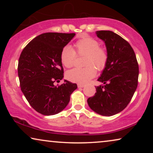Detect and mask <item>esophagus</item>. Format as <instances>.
Instances as JSON below:
<instances>
[{"label":"esophagus","mask_w":153,"mask_h":153,"mask_svg":"<svg viewBox=\"0 0 153 153\" xmlns=\"http://www.w3.org/2000/svg\"><path fill=\"white\" fill-rule=\"evenodd\" d=\"M85 86L84 84H82V83H78V87L79 88H83Z\"/></svg>","instance_id":"obj_1"}]
</instances>
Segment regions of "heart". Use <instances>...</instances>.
<instances>
[{
    "label": "heart",
    "instance_id": "heart-1",
    "mask_svg": "<svg viewBox=\"0 0 153 153\" xmlns=\"http://www.w3.org/2000/svg\"><path fill=\"white\" fill-rule=\"evenodd\" d=\"M78 55H85L83 68H74L67 72L66 77L72 82L85 83L95 77L97 70L105 68L108 62V53L105 48L100 47L97 39L84 37L79 39L74 45ZM76 53L70 46H65L60 52V60L66 68L74 65Z\"/></svg>",
    "mask_w": 153,
    "mask_h": 153
}]
</instances>
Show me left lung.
I'll return each mask as SVG.
<instances>
[{"label": "left lung", "instance_id": "left-lung-1", "mask_svg": "<svg viewBox=\"0 0 153 153\" xmlns=\"http://www.w3.org/2000/svg\"><path fill=\"white\" fill-rule=\"evenodd\" d=\"M104 42L108 58L97 81L104 83L96 88L87 102L92 110L104 116L118 114L128 105L138 85L139 65L130 45L110 30L96 31Z\"/></svg>", "mask_w": 153, "mask_h": 153}]
</instances>
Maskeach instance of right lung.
<instances>
[{
	"label": "right lung",
	"mask_w": 153,
	"mask_h": 153,
	"mask_svg": "<svg viewBox=\"0 0 153 153\" xmlns=\"http://www.w3.org/2000/svg\"><path fill=\"white\" fill-rule=\"evenodd\" d=\"M75 33H46L31 40L21 53L18 76L21 90L30 105L39 114L51 116L68 106L76 83L64 80L60 52Z\"/></svg>",
	"instance_id": "1"
}]
</instances>
